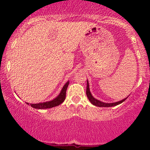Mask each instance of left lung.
<instances>
[{"instance_id": "8db88e82", "label": "left lung", "mask_w": 150, "mask_h": 150, "mask_svg": "<svg viewBox=\"0 0 150 150\" xmlns=\"http://www.w3.org/2000/svg\"><path fill=\"white\" fill-rule=\"evenodd\" d=\"M86 94H87V97H88L89 101H90V102L92 103L93 105L99 106V107H111V106H116V105H118V104H121V103H123V101H124L125 99L128 98L127 97V98H125V99H123V100L117 101V102H114V103H104V102H102V101H101L99 100H97V99H95V98L93 97L92 94H91L90 90H89L88 80L87 81V90H86Z\"/></svg>"}]
</instances>
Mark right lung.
<instances>
[{
    "label": "right lung",
    "mask_w": 150,
    "mask_h": 150,
    "mask_svg": "<svg viewBox=\"0 0 150 150\" xmlns=\"http://www.w3.org/2000/svg\"><path fill=\"white\" fill-rule=\"evenodd\" d=\"M68 85H69V81H68L65 83V85L63 86L59 95L56 98H55L54 99H53V100L46 101V102L39 103V104H30V106L34 108H37V109H46V108H50L58 106V105L62 104L65 99L66 90L67 88H68ZM27 104H29V103H27Z\"/></svg>",
    "instance_id": "add662e5"
}]
</instances>
